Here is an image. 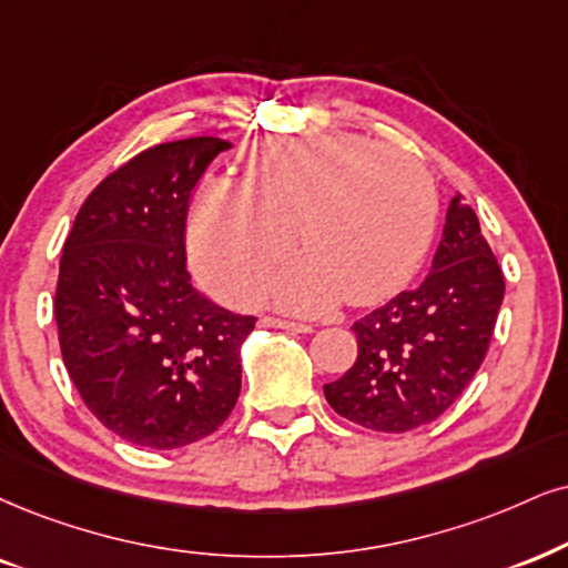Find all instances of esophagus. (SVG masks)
I'll return each instance as SVG.
<instances>
[{
	"label": "esophagus",
	"mask_w": 568,
	"mask_h": 568,
	"mask_svg": "<svg viewBox=\"0 0 568 568\" xmlns=\"http://www.w3.org/2000/svg\"><path fill=\"white\" fill-rule=\"evenodd\" d=\"M265 326L273 328H284V332H297V334H311L313 326L311 324H300V321H286V318H263Z\"/></svg>",
	"instance_id": "obj_1"
}]
</instances>
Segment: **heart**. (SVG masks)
<instances>
[{"mask_svg":"<svg viewBox=\"0 0 568 568\" xmlns=\"http://www.w3.org/2000/svg\"><path fill=\"white\" fill-rule=\"evenodd\" d=\"M437 192L403 150L355 134L257 142L244 184L207 179L189 223L200 276L229 300H250L292 247L303 255L265 286L273 303L318 313L347 297L379 303L410 282L429 250Z\"/></svg>","mask_w":568,"mask_h":568,"instance_id":"heart-1","label":"heart"}]
</instances>
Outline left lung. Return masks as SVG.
Here are the masks:
<instances>
[{
  "label": "left lung",
  "instance_id": "obj_1",
  "mask_svg": "<svg viewBox=\"0 0 568 568\" xmlns=\"http://www.w3.org/2000/svg\"><path fill=\"white\" fill-rule=\"evenodd\" d=\"M503 295V271L477 213L455 194L422 286L355 321L358 361L342 379L324 384L328 405L374 432L432 424L485 361Z\"/></svg>",
  "mask_w": 568,
  "mask_h": 568
}]
</instances>
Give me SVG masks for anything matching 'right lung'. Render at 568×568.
<instances>
[{"mask_svg": "<svg viewBox=\"0 0 568 568\" xmlns=\"http://www.w3.org/2000/svg\"><path fill=\"white\" fill-rule=\"evenodd\" d=\"M229 146L194 136L139 152L89 194L62 247V361L87 408L131 445L197 443L240 397L257 318L202 297L184 247L192 189Z\"/></svg>", "mask_w": 568, "mask_h": 568, "instance_id": "1", "label": "right lung"}]
</instances>
